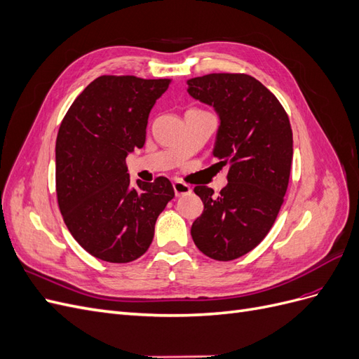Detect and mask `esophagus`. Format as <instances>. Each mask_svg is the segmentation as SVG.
<instances>
[{"label": "esophagus", "mask_w": 359, "mask_h": 359, "mask_svg": "<svg viewBox=\"0 0 359 359\" xmlns=\"http://www.w3.org/2000/svg\"><path fill=\"white\" fill-rule=\"evenodd\" d=\"M173 190H175L177 196H184V194H190L191 193V189H190L189 184L182 182V181H175V182H173Z\"/></svg>", "instance_id": "obj_1"}]
</instances>
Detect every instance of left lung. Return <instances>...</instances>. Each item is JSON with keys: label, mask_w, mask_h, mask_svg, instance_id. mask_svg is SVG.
<instances>
[{"label": "left lung", "mask_w": 359, "mask_h": 359, "mask_svg": "<svg viewBox=\"0 0 359 359\" xmlns=\"http://www.w3.org/2000/svg\"><path fill=\"white\" fill-rule=\"evenodd\" d=\"M187 83L191 97L219 114L214 156L229 165L219 196L194 187L203 212L191 238L203 255L226 262L252 252L277 219L290 177L292 128L285 107L253 76L211 73Z\"/></svg>", "instance_id": "1"}]
</instances>
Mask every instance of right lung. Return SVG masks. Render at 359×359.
Returning <instances> with one entry per match:
<instances>
[{"instance_id": "1", "label": "right lung", "mask_w": 359, "mask_h": 359, "mask_svg": "<svg viewBox=\"0 0 359 359\" xmlns=\"http://www.w3.org/2000/svg\"><path fill=\"white\" fill-rule=\"evenodd\" d=\"M170 79L103 74L76 97L55 145L57 199L64 223L97 259L127 264L154 238L160 212L175 196L168 178L130 184L126 157L142 148L148 115Z\"/></svg>"}]
</instances>
